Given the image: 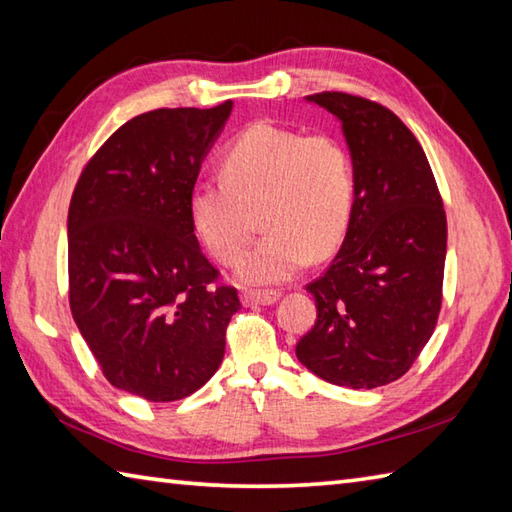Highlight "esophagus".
Segmentation results:
<instances>
[{"label":"esophagus","instance_id":"1","mask_svg":"<svg viewBox=\"0 0 512 512\" xmlns=\"http://www.w3.org/2000/svg\"><path fill=\"white\" fill-rule=\"evenodd\" d=\"M279 299V292L277 290H244L242 292V303L244 306H270V303H275Z\"/></svg>","mask_w":512,"mask_h":512}]
</instances>
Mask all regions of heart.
I'll return each mask as SVG.
<instances>
[{
  "label": "heart",
  "instance_id": "heart-1",
  "mask_svg": "<svg viewBox=\"0 0 512 512\" xmlns=\"http://www.w3.org/2000/svg\"><path fill=\"white\" fill-rule=\"evenodd\" d=\"M220 171L222 180L191 189L189 217L204 248L231 266L259 213L266 235L237 266L246 284L286 281L310 255L328 257L343 242L356 202V169L341 138L253 123L224 147Z\"/></svg>",
  "mask_w": 512,
  "mask_h": 512
}]
</instances>
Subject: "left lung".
Here are the masks:
<instances>
[{"label":"left lung","mask_w":512,"mask_h":512,"mask_svg":"<svg viewBox=\"0 0 512 512\" xmlns=\"http://www.w3.org/2000/svg\"><path fill=\"white\" fill-rule=\"evenodd\" d=\"M343 123L356 202L343 246L306 290L317 321L297 358L332 385L374 389L416 363L442 306L447 215L420 143L376 101L345 92L308 96Z\"/></svg>","instance_id":"obj_1"}]
</instances>
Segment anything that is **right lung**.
Segmentation results:
<instances>
[{
  "mask_svg": "<svg viewBox=\"0 0 512 512\" xmlns=\"http://www.w3.org/2000/svg\"><path fill=\"white\" fill-rule=\"evenodd\" d=\"M231 110L224 101L132 118L88 160L70 200L72 317L103 376L151 402L187 398L217 372L242 308L233 286L217 284L189 217Z\"/></svg>",
  "mask_w": 512,
  "mask_h": 512,
  "instance_id": "obj_1",
  "label": "right lung"
}]
</instances>
